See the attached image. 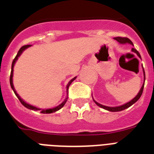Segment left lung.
I'll list each match as a JSON object with an SVG mask.
<instances>
[{
  "instance_id": "left-lung-1",
  "label": "left lung",
  "mask_w": 154,
  "mask_h": 154,
  "mask_svg": "<svg viewBox=\"0 0 154 154\" xmlns=\"http://www.w3.org/2000/svg\"><path fill=\"white\" fill-rule=\"evenodd\" d=\"M115 39L116 40L118 41L119 42H120V43H130V44L133 45V42H131V40H130L129 38H126V37H116L115 38ZM131 51H133V52H134V53L137 54V55L138 56V57L141 58V55H140L139 52H138L136 49L134 48H132L131 49ZM143 73H144V81L146 80V75H145V71H144V69H143ZM144 85L145 83L142 85V88H141V89H140L139 92L138 93V95L136 96L133 99V100H131L130 102H128V103H125V104H123V105H121V106H119V107H107V106H104V105H102V104H100V103H97V101H95L94 100V102L96 103H97V105H98L99 107H102V108H103V109L105 110H107V111H109V112H120V111H122V110L126 109V108H128L129 107H131V105H133L134 103H135V102H137V101L139 100V98L141 97V96H142V92H143V88H144Z\"/></svg>"
}]
</instances>
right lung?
I'll use <instances>...</instances> for the list:
<instances>
[{"label":"right lung","instance_id":"1","mask_svg":"<svg viewBox=\"0 0 154 154\" xmlns=\"http://www.w3.org/2000/svg\"><path fill=\"white\" fill-rule=\"evenodd\" d=\"M29 47H31V45H25V46H23V47H21V48L19 50L18 53H17V54H16V57H15L14 59H13V61H12V71H11V74H10V85H11V87H12V90H13V92H14V93L16 94V97H17V98L19 99V100L20 101V103H22V104H23L25 107H27V108H28V109L34 110V111H40L41 113H42V114H50V113H53V112H57V111H58L59 109H61V108H62V107L65 105V103H66V101H67V100H68V97H66V100H65L63 101V102H62V103H61L60 105L57 106V107H54V108H50V109H40V108H38V107H35V106L31 105V104H29V103H26L25 101H23V100L20 98V96H19L17 93H16V91L15 90L14 86H13V83H12V77H13V67H14V65H15V63H16V60L18 59V57L20 56V54H22V52L24 51L25 49L28 48ZM75 79H76V77H73V79L70 80V81L69 82L68 85H67V86H66V88H67V89H66V92H68L69 87V85H71V83H72V82H73Z\"/></svg>","mask_w":154,"mask_h":154}]
</instances>
